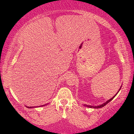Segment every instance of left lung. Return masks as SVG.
I'll return each instance as SVG.
<instances>
[{
	"label": "left lung",
	"mask_w": 134,
	"mask_h": 134,
	"mask_svg": "<svg viewBox=\"0 0 134 134\" xmlns=\"http://www.w3.org/2000/svg\"><path fill=\"white\" fill-rule=\"evenodd\" d=\"M121 87V86L120 87V90H119V91H118V92H119V91H120V90ZM118 93H116V94H115V96L113 97V98H111V99H108V101H106V102H105V103H103L102 104H100V105H98V106H91V105H87V104H84V106H85V107H89V108H102V107H104V106H105V105H106V104H108V103H109V102H110V101H111L112 100V99H113V98H115V96H116V94H118Z\"/></svg>",
	"instance_id": "1"
}]
</instances>
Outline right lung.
I'll return each instance as SVG.
<instances>
[{"label":"right lung","mask_w":134,"mask_h":134,"mask_svg":"<svg viewBox=\"0 0 134 134\" xmlns=\"http://www.w3.org/2000/svg\"><path fill=\"white\" fill-rule=\"evenodd\" d=\"M47 105V104H43V105H41V106H39V107H43V106H45ZM27 108H36V107H26Z\"/></svg>","instance_id":"add662e5"}]
</instances>
